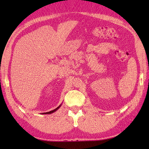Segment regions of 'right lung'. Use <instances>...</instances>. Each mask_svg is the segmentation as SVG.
<instances>
[{"label":"right lung","instance_id":"add662e5","mask_svg":"<svg viewBox=\"0 0 149 149\" xmlns=\"http://www.w3.org/2000/svg\"><path fill=\"white\" fill-rule=\"evenodd\" d=\"M61 104L60 106H59L58 107H57V108H56L55 109H54V110H52V111H49V112H47V113H43V114H51V113H54V112H55L56 111H57L58 110L60 107H61Z\"/></svg>","mask_w":149,"mask_h":149}]
</instances>
